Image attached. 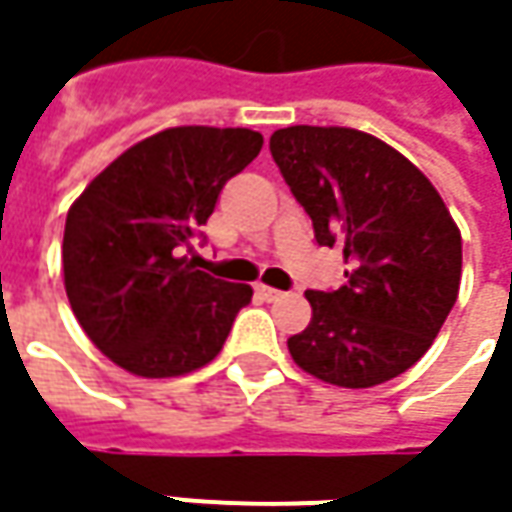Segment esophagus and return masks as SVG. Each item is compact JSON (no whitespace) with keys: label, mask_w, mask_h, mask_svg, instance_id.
<instances>
[{"label":"esophagus","mask_w":512,"mask_h":512,"mask_svg":"<svg viewBox=\"0 0 512 512\" xmlns=\"http://www.w3.org/2000/svg\"><path fill=\"white\" fill-rule=\"evenodd\" d=\"M253 290H256V296H259V299H265V302H276V299H282V296H285L282 290H276V287H270V285H262V282L253 287Z\"/></svg>","instance_id":"obj_1"}]
</instances>
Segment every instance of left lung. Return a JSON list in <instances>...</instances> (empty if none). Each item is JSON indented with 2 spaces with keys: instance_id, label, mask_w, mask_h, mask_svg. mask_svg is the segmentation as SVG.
Here are the masks:
<instances>
[{
  "instance_id": "1",
  "label": "left lung",
  "mask_w": 512,
  "mask_h": 512,
  "mask_svg": "<svg viewBox=\"0 0 512 512\" xmlns=\"http://www.w3.org/2000/svg\"><path fill=\"white\" fill-rule=\"evenodd\" d=\"M319 245L344 239L347 282L307 290L310 325L293 362L336 387L390 382L422 359L456 305L462 233L430 179L387 142L353 128L293 125L270 136Z\"/></svg>"
}]
</instances>
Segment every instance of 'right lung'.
Listing matches in <instances>:
<instances>
[{
  "label": "right lung",
  "instance_id": "right-lung-1",
  "mask_svg": "<svg viewBox=\"0 0 512 512\" xmlns=\"http://www.w3.org/2000/svg\"><path fill=\"white\" fill-rule=\"evenodd\" d=\"M262 142L247 128L159 130L113 159L70 205L68 302L90 342L122 370L170 379L219 356L253 290L196 270L185 250Z\"/></svg>",
  "mask_w": 512,
  "mask_h": 512
}]
</instances>
